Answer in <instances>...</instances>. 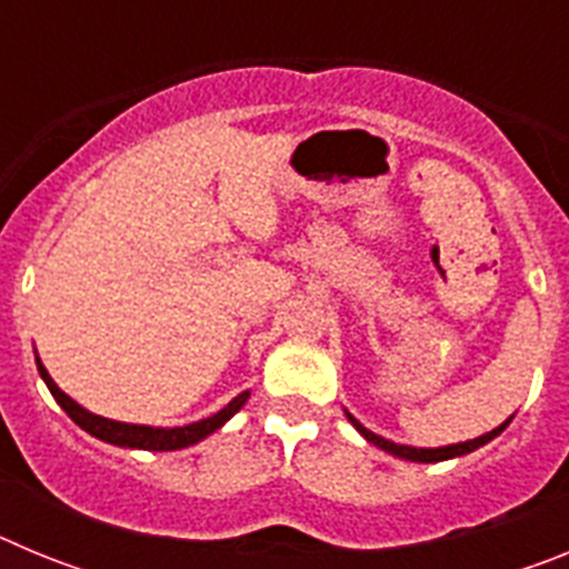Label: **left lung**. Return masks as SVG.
I'll use <instances>...</instances> for the list:
<instances>
[{"label":"left lung","instance_id":"8db88e82","mask_svg":"<svg viewBox=\"0 0 569 569\" xmlns=\"http://www.w3.org/2000/svg\"><path fill=\"white\" fill-rule=\"evenodd\" d=\"M347 419L353 421V427H356V430H359V433L365 436V439L370 441V445L381 447V450H385V453H393V456H399V459H407V461H445V459H453V456H465V453H472V450H476V447H481V445H487V441H490V439H496V436H499L501 430H505V427L510 425V419H507L505 425H501V427H496V430H490V433H487V436H479V439L465 441V445H450V447H436V450H425V447H407V445H393V441L381 439V436L370 433V430H367V427H361L359 421H356L353 416H350V413H347Z\"/></svg>","mask_w":569,"mask_h":569}]
</instances>
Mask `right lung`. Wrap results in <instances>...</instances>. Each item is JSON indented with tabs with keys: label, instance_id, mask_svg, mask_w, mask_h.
I'll list each match as a JSON object with an SVG mask.
<instances>
[{
	"label": "right lung",
	"instance_id": "1",
	"mask_svg": "<svg viewBox=\"0 0 569 569\" xmlns=\"http://www.w3.org/2000/svg\"><path fill=\"white\" fill-rule=\"evenodd\" d=\"M37 367H39V376H42L44 385H48L50 396L59 401V407H62L64 413L77 421L82 430H88V433L97 436V439L108 441V445L136 447V450H182V447L196 445V441H202L204 436H210L213 430H219V427H222L230 416L239 413V407L244 405L250 396V390H244V393L236 396V399L230 401L224 410H219V413L210 416V419L196 421V425H188V427H170V430H162V427L122 425V421H110V419H102V416L88 413L84 407H79L77 401L70 399V396H64L62 390L53 385V379L48 376V370L42 367V361H37Z\"/></svg>",
	"mask_w": 569,
	"mask_h": 569
}]
</instances>
